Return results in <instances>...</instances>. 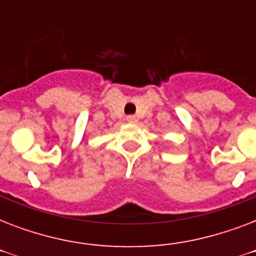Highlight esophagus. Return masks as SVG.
Returning a JSON list of instances; mask_svg holds the SVG:
<instances>
[{
  "label": "esophagus",
  "instance_id": "esophagus-1",
  "mask_svg": "<svg viewBox=\"0 0 256 256\" xmlns=\"http://www.w3.org/2000/svg\"><path fill=\"white\" fill-rule=\"evenodd\" d=\"M126 120H128V124H136V122H138V116H126Z\"/></svg>",
  "mask_w": 256,
  "mask_h": 256
}]
</instances>
